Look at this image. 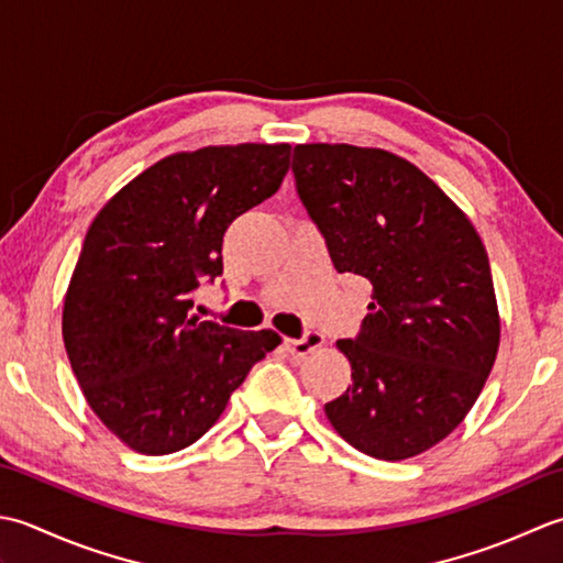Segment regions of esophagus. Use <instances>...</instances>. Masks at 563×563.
<instances>
[{
	"label": "esophagus",
	"instance_id": "esophagus-1",
	"mask_svg": "<svg viewBox=\"0 0 563 563\" xmlns=\"http://www.w3.org/2000/svg\"><path fill=\"white\" fill-rule=\"evenodd\" d=\"M320 345H323V335L320 332H306L301 340H284L286 352L294 354V357H306V354H311Z\"/></svg>",
	"mask_w": 563,
	"mask_h": 563
}]
</instances>
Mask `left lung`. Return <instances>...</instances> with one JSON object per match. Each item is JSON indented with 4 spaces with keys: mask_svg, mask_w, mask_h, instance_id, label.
I'll list each match as a JSON object with an SVG mask.
<instances>
[{
    "mask_svg": "<svg viewBox=\"0 0 563 563\" xmlns=\"http://www.w3.org/2000/svg\"><path fill=\"white\" fill-rule=\"evenodd\" d=\"M294 179L332 265L372 284L360 335L338 340L352 384L325 404L354 450L400 462L466 418L493 369L500 318L486 247L466 213L378 147H294Z\"/></svg>",
    "mask_w": 563,
    "mask_h": 563,
    "instance_id": "left-lung-1",
    "label": "left lung"
}]
</instances>
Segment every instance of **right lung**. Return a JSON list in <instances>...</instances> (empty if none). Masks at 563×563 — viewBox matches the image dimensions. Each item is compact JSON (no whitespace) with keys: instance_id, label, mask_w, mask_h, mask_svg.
Listing matches in <instances>:
<instances>
[{"instance_id":"obj_1","label":"right lung","mask_w":563,"mask_h":563,"mask_svg":"<svg viewBox=\"0 0 563 563\" xmlns=\"http://www.w3.org/2000/svg\"><path fill=\"white\" fill-rule=\"evenodd\" d=\"M291 145H209L159 159L91 221L63 308V340L97 418L141 454H172L221 418L247 372L279 345L191 316L223 274V235L269 199Z\"/></svg>"}]
</instances>
